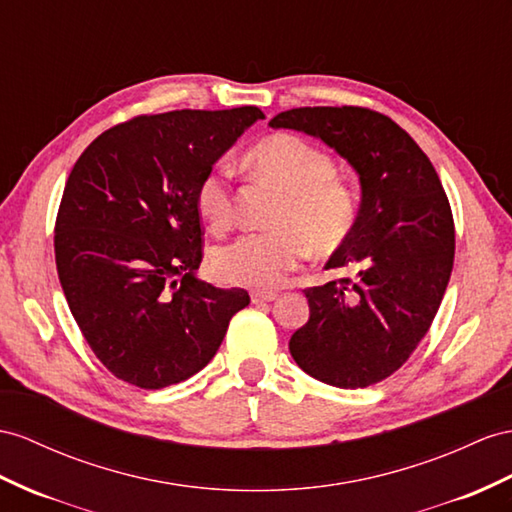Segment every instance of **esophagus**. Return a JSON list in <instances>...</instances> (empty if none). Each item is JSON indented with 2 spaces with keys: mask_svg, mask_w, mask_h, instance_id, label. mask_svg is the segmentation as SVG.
<instances>
[{
  "mask_svg": "<svg viewBox=\"0 0 512 512\" xmlns=\"http://www.w3.org/2000/svg\"><path fill=\"white\" fill-rule=\"evenodd\" d=\"M277 292H266V290H253L251 292V300L255 305L259 303H272V300H277Z\"/></svg>",
  "mask_w": 512,
  "mask_h": 512,
  "instance_id": "obj_1",
  "label": "esophagus"
}]
</instances>
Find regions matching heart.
Instances as JSON below:
<instances>
[{
	"mask_svg": "<svg viewBox=\"0 0 512 512\" xmlns=\"http://www.w3.org/2000/svg\"><path fill=\"white\" fill-rule=\"evenodd\" d=\"M246 164L259 181L281 190L268 222L272 229L246 233L212 255L222 283L272 287L303 261L311 246L331 253L357 220V194L335 175L333 157L294 134H272L248 151ZM194 207L212 233L233 225V190L225 170H209L194 190Z\"/></svg>",
	"mask_w": 512,
	"mask_h": 512,
	"instance_id": "b5f03b06",
	"label": "heart"
}]
</instances>
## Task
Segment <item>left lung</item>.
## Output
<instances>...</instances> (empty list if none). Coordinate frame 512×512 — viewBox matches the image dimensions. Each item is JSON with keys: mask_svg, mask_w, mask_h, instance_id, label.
<instances>
[{"mask_svg": "<svg viewBox=\"0 0 512 512\" xmlns=\"http://www.w3.org/2000/svg\"><path fill=\"white\" fill-rule=\"evenodd\" d=\"M268 125L324 140L361 181L355 227L326 264L352 274L307 287L292 357L326 385L381 383L422 342L450 281L454 218L441 179L417 142L370 108H294Z\"/></svg>", "mask_w": 512, "mask_h": 512, "instance_id": "left-lung-1", "label": "left lung"}]
</instances>
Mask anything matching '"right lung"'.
I'll return each instance as SVG.
<instances>
[{"instance_id":"right-lung-1","label":"right lung","mask_w":512,"mask_h":512,"mask_svg":"<svg viewBox=\"0 0 512 512\" xmlns=\"http://www.w3.org/2000/svg\"><path fill=\"white\" fill-rule=\"evenodd\" d=\"M264 112L140 114L75 162L56 218V268L95 357L121 381L162 389L212 361L251 298L194 277L203 229L194 190Z\"/></svg>"}]
</instances>
